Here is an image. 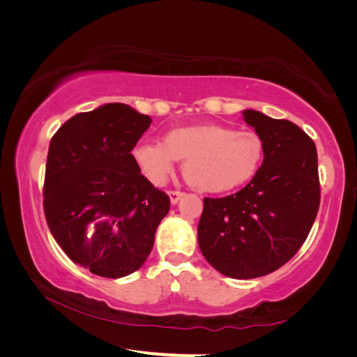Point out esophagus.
Returning a JSON list of instances; mask_svg holds the SVG:
<instances>
[{
  "instance_id": "esophagus-1",
  "label": "esophagus",
  "mask_w": 357,
  "mask_h": 357,
  "mask_svg": "<svg viewBox=\"0 0 357 357\" xmlns=\"http://www.w3.org/2000/svg\"><path fill=\"white\" fill-rule=\"evenodd\" d=\"M168 195H170V202L173 204H176L181 200V197L184 195V193L179 192V190H170V192H168Z\"/></svg>"
}]
</instances>
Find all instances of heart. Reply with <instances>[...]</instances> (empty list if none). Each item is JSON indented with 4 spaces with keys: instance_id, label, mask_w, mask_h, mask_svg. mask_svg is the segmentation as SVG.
Instances as JSON below:
<instances>
[{
    "instance_id": "heart-1",
    "label": "heart",
    "mask_w": 357,
    "mask_h": 357,
    "mask_svg": "<svg viewBox=\"0 0 357 357\" xmlns=\"http://www.w3.org/2000/svg\"><path fill=\"white\" fill-rule=\"evenodd\" d=\"M264 154V140L255 130L217 124L173 129L164 143L140 142L132 149L138 170L151 184L164 185L174 162L184 160L185 179L204 193L243 187L259 172Z\"/></svg>"
}]
</instances>
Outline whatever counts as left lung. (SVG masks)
I'll return each instance as SVG.
<instances>
[{"instance_id": "obj_1", "label": "left lung", "mask_w": 357, "mask_h": 357, "mask_svg": "<svg viewBox=\"0 0 357 357\" xmlns=\"http://www.w3.org/2000/svg\"><path fill=\"white\" fill-rule=\"evenodd\" d=\"M263 137V165L244 189L203 200L198 244L208 263L231 279H255L289 261L317 219L321 189L312 138L288 119L245 110Z\"/></svg>"}]
</instances>
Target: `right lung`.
<instances>
[{
	"label": "right lung",
	"instance_id": "right-lung-1",
	"mask_svg": "<svg viewBox=\"0 0 357 357\" xmlns=\"http://www.w3.org/2000/svg\"><path fill=\"white\" fill-rule=\"evenodd\" d=\"M151 118L126 104H107L66 121L52 137L44 213L72 261L119 279L140 268L170 211V197L138 170L132 149Z\"/></svg>",
	"mask_w": 357,
	"mask_h": 357
}]
</instances>
